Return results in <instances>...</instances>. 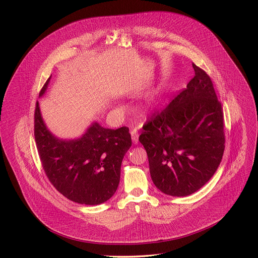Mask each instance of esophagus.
I'll return each instance as SVG.
<instances>
[{
  "label": "esophagus",
  "instance_id": "34e87169",
  "mask_svg": "<svg viewBox=\"0 0 258 258\" xmlns=\"http://www.w3.org/2000/svg\"><path fill=\"white\" fill-rule=\"evenodd\" d=\"M131 135H132L133 143H134V144H138V143H139V134H138L137 130H133V131L131 132Z\"/></svg>",
  "mask_w": 258,
  "mask_h": 258
}]
</instances>
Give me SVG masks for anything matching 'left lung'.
Instances as JSON below:
<instances>
[{"label":"left lung","instance_id":"1","mask_svg":"<svg viewBox=\"0 0 258 258\" xmlns=\"http://www.w3.org/2000/svg\"><path fill=\"white\" fill-rule=\"evenodd\" d=\"M194 78L143 125L139 141L148 155L154 185L188 196L211 178L225 151L224 112L212 81L193 63Z\"/></svg>","mask_w":258,"mask_h":258}]
</instances>
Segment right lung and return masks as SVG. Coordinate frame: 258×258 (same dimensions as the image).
Wrapping results in <instances>:
<instances>
[{
    "instance_id": "right-lung-1",
    "label": "right lung",
    "mask_w": 258,
    "mask_h": 258,
    "mask_svg": "<svg viewBox=\"0 0 258 258\" xmlns=\"http://www.w3.org/2000/svg\"><path fill=\"white\" fill-rule=\"evenodd\" d=\"M50 79L40 96L45 93ZM34 139L47 177L67 199L98 205L116 192L121 161L132 146L128 127L109 130L95 122L78 140H59L46 127L36 101Z\"/></svg>"
}]
</instances>
